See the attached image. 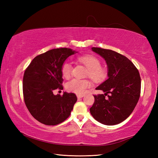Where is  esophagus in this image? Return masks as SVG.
<instances>
[{
	"instance_id": "esophagus-1",
	"label": "esophagus",
	"mask_w": 158,
	"mask_h": 158,
	"mask_svg": "<svg viewBox=\"0 0 158 158\" xmlns=\"http://www.w3.org/2000/svg\"><path fill=\"white\" fill-rule=\"evenodd\" d=\"M84 95H77V98L78 99H79V98H83L84 97Z\"/></svg>"
}]
</instances>
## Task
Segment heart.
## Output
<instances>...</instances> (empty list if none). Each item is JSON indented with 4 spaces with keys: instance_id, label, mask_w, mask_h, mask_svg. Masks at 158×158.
<instances>
[{
    "instance_id": "heart-1",
    "label": "heart",
    "mask_w": 158,
    "mask_h": 158,
    "mask_svg": "<svg viewBox=\"0 0 158 158\" xmlns=\"http://www.w3.org/2000/svg\"><path fill=\"white\" fill-rule=\"evenodd\" d=\"M78 61L88 69L87 77L95 83L103 81L107 77V70L101 66L99 58L92 55H86L78 58ZM73 71V66L69 62L63 63L61 67V73L65 79L70 77ZM90 86V83L86 79H73L66 84V89L69 92L78 95L84 94L85 90Z\"/></svg>"
}]
</instances>
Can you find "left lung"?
<instances>
[{
	"label": "left lung",
	"mask_w": 158,
	"mask_h": 158,
	"mask_svg": "<svg viewBox=\"0 0 158 158\" xmlns=\"http://www.w3.org/2000/svg\"><path fill=\"white\" fill-rule=\"evenodd\" d=\"M92 50L105 58L109 78L96 88L105 93L94 95L95 102L90 112L104 125L118 124L132 114L139 99V73L132 61L121 53L98 47H92Z\"/></svg>",
	"instance_id": "8db88e82"
}]
</instances>
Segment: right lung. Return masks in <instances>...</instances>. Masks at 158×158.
Listing matches in <instances>:
<instances>
[{
	"instance_id": "obj_1",
	"label": "right lung",
	"mask_w": 158,
	"mask_h": 158,
	"mask_svg": "<svg viewBox=\"0 0 158 158\" xmlns=\"http://www.w3.org/2000/svg\"><path fill=\"white\" fill-rule=\"evenodd\" d=\"M74 51L59 48L37 56L26 69L23 77V94L26 106L37 121L56 125L68 118L77 98L74 93L53 95L63 89L61 67Z\"/></svg>"
}]
</instances>
